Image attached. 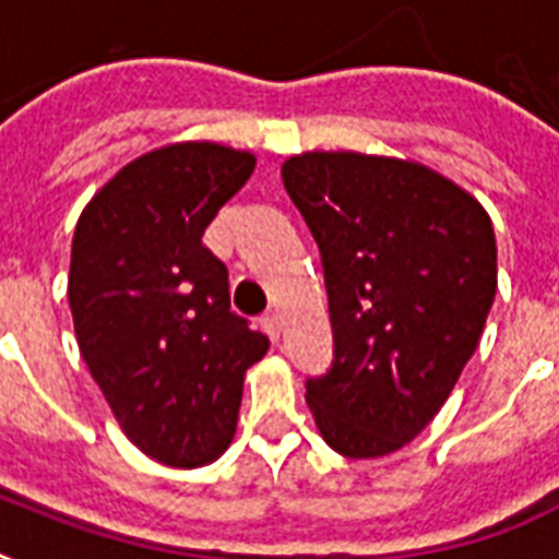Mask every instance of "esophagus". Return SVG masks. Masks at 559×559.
I'll return each mask as SVG.
<instances>
[{
    "label": "esophagus",
    "instance_id": "34e87169",
    "mask_svg": "<svg viewBox=\"0 0 559 559\" xmlns=\"http://www.w3.org/2000/svg\"><path fill=\"white\" fill-rule=\"evenodd\" d=\"M261 328L266 331V336H270L272 342H278L281 336V316L275 313V310H270V313L261 316Z\"/></svg>",
    "mask_w": 559,
    "mask_h": 559
}]
</instances>
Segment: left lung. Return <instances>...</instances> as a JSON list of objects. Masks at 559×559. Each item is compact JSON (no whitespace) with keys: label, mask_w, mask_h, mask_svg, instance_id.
I'll use <instances>...</instances> for the list:
<instances>
[{"label":"left lung","mask_w":559,"mask_h":559,"mask_svg":"<svg viewBox=\"0 0 559 559\" xmlns=\"http://www.w3.org/2000/svg\"><path fill=\"white\" fill-rule=\"evenodd\" d=\"M322 252L333 362L307 406L333 450L380 459L426 429L478 348L496 235L464 188L417 162L301 153L281 168Z\"/></svg>","instance_id":"obj_1"}]
</instances>
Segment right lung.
Listing matches in <instances>:
<instances>
[{"instance_id": "add662e5", "label": "right lung", "mask_w": 559, "mask_h": 559, "mask_svg": "<svg viewBox=\"0 0 559 559\" xmlns=\"http://www.w3.org/2000/svg\"><path fill=\"white\" fill-rule=\"evenodd\" d=\"M252 170V153L170 144L118 170L74 228L81 354L127 438L168 467L226 452L246 368L270 348L231 310L226 263L202 243Z\"/></svg>"}]
</instances>
